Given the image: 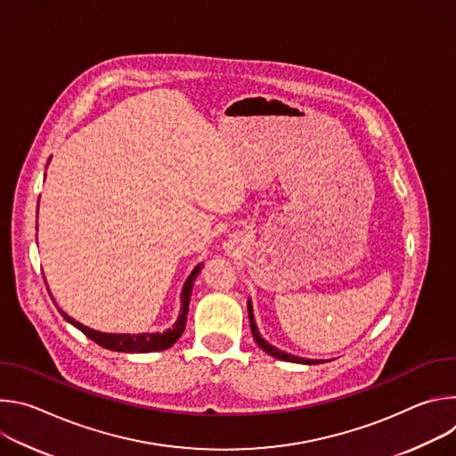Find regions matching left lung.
<instances>
[{"instance_id": "left-lung-1", "label": "left lung", "mask_w": 456, "mask_h": 456, "mask_svg": "<svg viewBox=\"0 0 456 456\" xmlns=\"http://www.w3.org/2000/svg\"><path fill=\"white\" fill-rule=\"evenodd\" d=\"M247 310H248V321H250L252 338H254V341L257 343V346L262 348L264 352H267L269 355H273V357H276V359L287 361V362H299V364H321V362H324V361H317V359H303V357H297V355H292V354L281 352V350H278L276 346L269 345L262 336H259V332H257V329H256V322H254V314H252V303H250V299L247 301Z\"/></svg>"}]
</instances>
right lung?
I'll use <instances>...</instances> for the list:
<instances>
[{
    "mask_svg": "<svg viewBox=\"0 0 456 456\" xmlns=\"http://www.w3.org/2000/svg\"><path fill=\"white\" fill-rule=\"evenodd\" d=\"M48 162H50V159H48ZM202 265L204 264H199L197 267H194L192 273L189 274V278L185 280L183 289H182V296H180V301H182L180 315H178L176 322L173 324V329H169L162 334H104V332H97L94 329L85 327V324H81L79 321H76L69 314H64L61 308H59V312L70 324H74L76 329H79L86 338H90L94 343L101 345L102 348H108V350H113V352H127V354H146V352L166 350L171 345H175L185 330L189 301H191V292H192V285H194L192 281L197 280L199 273L202 271ZM50 297H52V294H50Z\"/></svg>",
    "mask_w": 456,
    "mask_h": 456,
    "instance_id": "1",
    "label": "right lung"
}]
</instances>
